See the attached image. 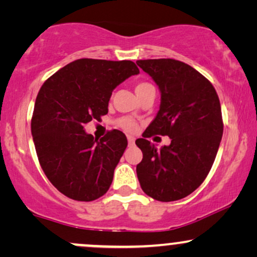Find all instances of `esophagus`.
<instances>
[{"instance_id":"1","label":"esophagus","mask_w":257,"mask_h":257,"mask_svg":"<svg viewBox=\"0 0 257 257\" xmlns=\"http://www.w3.org/2000/svg\"><path fill=\"white\" fill-rule=\"evenodd\" d=\"M126 139H128V144L131 146H133L134 145V143H135V138L134 137H132V135H128V137H126Z\"/></svg>"}]
</instances>
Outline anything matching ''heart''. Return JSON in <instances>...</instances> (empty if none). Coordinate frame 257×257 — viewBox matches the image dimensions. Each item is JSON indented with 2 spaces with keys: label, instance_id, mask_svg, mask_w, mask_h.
I'll return each instance as SVG.
<instances>
[{
  "label": "heart",
  "instance_id": "heart-1",
  "mask_svg": "<svg viewBox=\"0 0 257 257\" xmlns=\"http://www.w3.org/2000/svg\"><path fill=\"white\" fill-rule=\"evenodd\" d=\"M147 85H151V84H149V83H138L137 87H135V91L143 89V88L147 87ZM118 123L123 129H125V131H128V132H134L135 129H137V123H135L134 120L131 119V118H122V119H119Z\"/></svg>",
  "mask_w": 257,
  "mask_h": 257
}]
</instances>
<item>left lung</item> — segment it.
I'll list each match as a JSON object with an SVG mask.
<instances>
[{"label":"left lung","mask_w":257,"mask_h":257,"mask_svg":"<svg viewBox=\"0 0 257 257\" xmlns=\"http://www.w3.org/2000/svg\"><path fill=\"white\" fill-rule=\"evenodd\" d=\"M137 64L161 91V105L143 138L137 166L141 188L159 202L185 198L204 181L223 133L219 96L213 84L190 65L174 59H147ZM158 134L172 139L157 149L147 140Z\"/></svg>","instance_id":"obj_1"}]
</instances>
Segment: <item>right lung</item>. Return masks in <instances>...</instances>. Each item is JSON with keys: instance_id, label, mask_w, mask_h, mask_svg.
<instances>
[{"instance_id": "right-lung-1", "label": "right lung", "mask_w": 257, "mask_h": 257, "mask_svg": "<svg viewBox=\"0 0 257 257\" xmlns=\"http://www.w3.org/2000/svg\"><path fill=\"white\" fill-rule=\"evenodd\" d=\"M139 72L131 60L78 59L38 91L31 119L35 149L47 178L69 198L90 202L110 188L128 140L119 131L98 140L84 125L107 113L114 88Z\"/></svg>"}]
</instances>
